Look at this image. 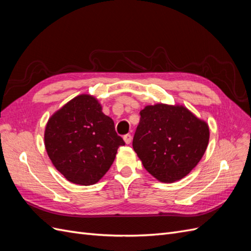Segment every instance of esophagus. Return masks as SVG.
Returning a JSON list of instances; mask_svg holds the SVG:
<instances>
[{"label":"esophagus","mask_w":251,"mask_h":251,"mask_svg":"<svg viewBox=\"0 0 251 251\" xmlns=\"http://www.w3.org/2000/svg\"><path fill=\"white\" fill-rule=\"evenodd\" d=\"M124 140H125V142H126V144H130L131 141H132V136H131V134H126V135L124 136Z\"/></svg>","instance_id":"34e87169"}]
</instances>
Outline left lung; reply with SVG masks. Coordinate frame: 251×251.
<instances>
[{
    "label": "left lung",
    "instance_id": "8db88e82",
    "mask_svg": "<svg viewBox=\"0 0 251 251\" xmlns=\"http://www.w3.org/2000/svg\"><path fill=\"white\" fill-rule=\"evenodd\" d=\"M208 139L206 123L186 108L158 103L140 112L133 149L151 176L172 183L198 164Z\"/></svg>",
    "mask_w": 251,
    "mask_h": 251
}]
</instances>
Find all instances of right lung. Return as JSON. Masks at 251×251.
Masks as SVG:
<instances>
[{
    "instance_id": "add662e5",
    "label": "right lung",
    "mask_w": 251,
    "mask_h": 251,
    "mask_svg": "<svg viewBox=\"0 0 251 251\" xmlns=\"http://www.w3.org/2000/svg\"><path fill=\"white\" fill-rule=\"evenodd\" d=\"M125 144L113 119L90 95H79L65 104L45 130V147L53 165L68 181L79 185L100 181Z\"/></svg>"
}]
</instances>
